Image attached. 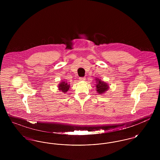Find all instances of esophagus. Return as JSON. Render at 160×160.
<instances>
[{
  "instance_id": "34e87169",
  "label": "esophagus",
  "mask_w": 160,
  "mask_h": 160,
  "mask_svg": "<svg viewBox=\"0 0 160 160\" xmlns=\"http://www.w3.org/2000/svg\"><path fill=\"white\" fill-rule=\"evenodd\" d=\"M79 80L80 81H84L86 80V78L85 77H79Z\"/></svg>"
}]
</instances>
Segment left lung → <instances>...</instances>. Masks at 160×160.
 <instances>
[{
	"label": "left lung",
	"instance_id": "1",
	"mask_svg": "<svg viewBox=\"0 0 160 160\" xmlns=\"http://www.w3.org/2000/svg\"><path fill=\"white\" fill-rule=\"evenodd\" d=\"M96 80V90L97 93L99 95L104 94L109 89V86L108 83L104 81H102L98 78H95Z\"/></svg>",
	"mask_w": 160,
	"mask_h": 160
}]
</instances>
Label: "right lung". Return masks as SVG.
I'll return each instance as SVG.
<instances>
[{
	"mask_svg": "<svg viewBox=\"0 0 160 160\" xmlns=\"http://www.w3.org/2000/svg\"><path fill=\"white\" fill-rule=\"evenodd\" d=\"M58 90L62 92V93H65L68 91L70 88V84H68V83L65 81H62L58 84Z\"/></svg>",
	"mask_w": 160,
	"mask_h": 160,
	"instance_id": "obj_1",
	"label": "right lung"
}]
</instances>
